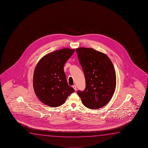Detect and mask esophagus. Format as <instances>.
I'll return each instance as SVG.
<instances>
[{
    "label": "esophagus",
    "mask_w": 148,
    "mask_h": 148,
    "mask_svg": "<svg viewBox=\"0 0 148 148\" xmlns=\"http://www.w3.org/2000/svg\"><path fill=\"white\" fill-rule=\"evenodd\" d=\"M73 88H74V90H77V86L75 85H73Z\"/></svg>",
    "instance_id": "obj_1"
}]
</instances>
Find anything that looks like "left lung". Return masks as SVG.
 <instances>
[{
    "label": "left lung",
    "instance_id": "1",
    "mask_svg": "<svg viewBox=\"0 0 148 148\" xmlns=\"http://www.w3.org/2000/svg\"><path fill=\"white\" fill-rule=\"evenodd\" d=\"M76 52L86 83L85 90H78V95L87 108H102L115 91L116 75L112 63L105 54L92 48H78Z\"/></svg>",
    "mask_w": 148,
    "mask_h": 148
}]
</instances>
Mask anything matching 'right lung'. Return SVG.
Listing matches in <instances>:
<instances>
[{"mask_svg": "<svg viewBox=\"0 0 148 148\" xmlns=\"http://www.w3.org/2000/svg\"><path fill=\"white\" fill-rule=\"evenodd\" d=\"M75 49H63L42 58L34 73L33 86L38 98L46 105L57 107L63 105L75 90L68 84L64 66Z\"/></svg>", "mask_w": 148, "mask_h": 148, "instance_id": "obj_1", "label": "right lung"}]
</instances>
